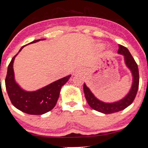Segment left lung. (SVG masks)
<instances>
[{"label":"left lung","mask_w":148,"mask_h":148,"mask_svg":"<svg viewBox=\"0 0 148 148\" xmlns=\"http://www.w3.org/2000/svg\"><path fill=\"white\" fill-rule=\"evenodd\" d=\"M119 47L118 53L125 56L126 64H127L128 68L131 70L133 76V85H132L131 89L129 91V94L121 101L115 102V103H107L99 101V99H97L95 97L93 94L90 92V89L86 86L85 84H84L83 86L84 96H85L86 101H87L90 107L96 111L106 114L115 113V112L121 111V110H125L126 108L131 105L135 99L139 88V75L137 63L134 60L133 56H131V54L130 53L129 51L128 50L127 47L121 45H119Z\"/></svg>","instance_id":"left-lung-1"}]
</instances>
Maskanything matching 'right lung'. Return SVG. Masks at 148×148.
<instances>
[{"instance_id":"add662e5","label":"right lung","mask_w":148,"mask_h":148,"mask_svg":"<svg viewBox=\"0 0 148 148\" xmlns=\"http://www.w3.org/2000/svg\"><path fill=\"white\" fill-rule=\"evenodd\" d=\"M39 40L40 39L34 40L30 43ZM23 47H21L19 51ZM16 56L15 55L13 57L8 66L5 78L6 89L11 103L17 109L32 115H40L51 111L56 105L61 88L68 81L71 75L61 78L36 91H25L19 87L14 79L13 64Z\"/></svg>"}]
</instances>
